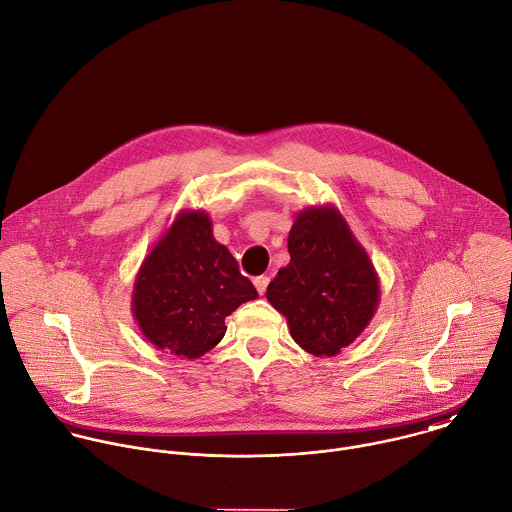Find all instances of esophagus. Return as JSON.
Listing matches in <instances>:
<instances>
[{"mask_svg":"<svg viewBox=\"0 0 512 512\" xmlns=\"http://www.w3.org/2000/svg\"><path fill=\"white\" fill-rule=\"evenodd\" d=\"M253 283H255V289L259 291V295H263V293L267 291V285H269V277H265V275H261V277H255V279H253Z\"/></svg>","mask_w":512,"mask_h":512,"instance_id":"1","label":"esophagus"}]
</instances>
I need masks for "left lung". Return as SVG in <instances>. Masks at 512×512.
Here are the masks:
<instances>
[{"mask_svg": "<svg viewBox=\"0 0 512 512\" xmlns=\"http://www.w3.org/2000/svg\"><path fill=\"white\" fill-rule=\"evenodd\" d=\"M287 249L291 261L279 269L265 297L287 319L289 333L303 351L335 357L375 317L379 273L331 203L297 213Z\"/></svg>", "mask_w": 512, "mask_h": 512, "instance_id": "left-lung-1", "label": "left lung"}]
</instances>
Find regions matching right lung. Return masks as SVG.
Instances as JSON below:
<instances>
[{
  "label": "right lung",
  "mask_w": 512,
  "mask_h": 512,
  "mask_svg": "<svg viewBox=\"0 0 512 512\" xmlns=\"http://www.w3.org/2000/svg\"><path fill=\"white\" fill-rule=\"evenodd\" d=\"M257 297L235 257L213 237L209 213L183 209L141 261L131 313L153 347L193 361L223 339L225 317Z\"/></svg>",
  "instance_id": "obj_1"
}]
</instances>
